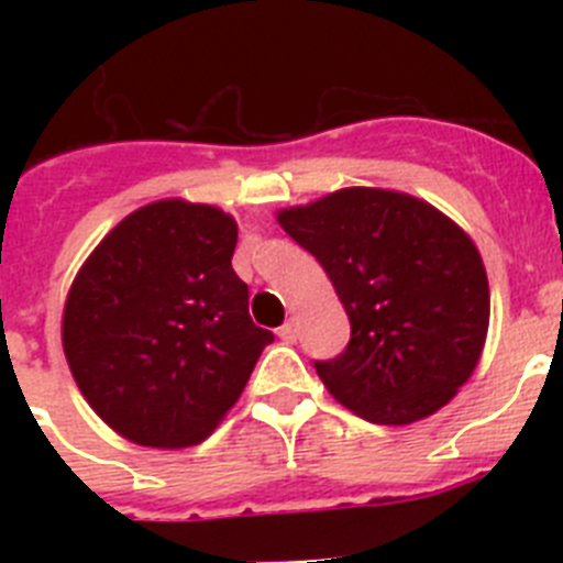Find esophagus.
<instances>
[{
	"instance_id": "obj_1",
	"label": "esophagus",
	"mask_w": 563,
	"mask_h": 563,
	"mask_svg": "<svg viewBox=\"0 0 563 563\" xmlns=\"http://www.w3.org/2000/svg\"><path fill=\"white\" fill-rule=\"evenodd\" d=\"M278 338H285V341H296L298 338V321L296 318H290V321H287V324H282L278 327Z\"/></svg>"
}]
</instances>
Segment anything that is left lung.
Segmentation results:
<instances>
[{
  "label": "left lung",
  "mask_w": 563,
  "mask_h": 563,
  "mask_svg": "<svg viewBox=\"0 0 563 563\" xmlns=\"http://www.w3.org/2000/svg\"><path fill=\"white\" fill-rule=\"evenodd\" d=\"M278 225L318 258L350 316L346 350L316 361L338 402L377 426H409L474 375L490 290L479 251L445 213L357 186L285 208Z\"/></svg>",
  "instance_id": "obj_1"
}]
</instances>
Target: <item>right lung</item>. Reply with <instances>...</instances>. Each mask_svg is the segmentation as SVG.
<instances>
[{
    "mask_svg": "<svg viewBox=\"0 0 563 563\" xmlns=\"http://www.w3.org/2000/svg\"><path fill=\"white\" fill-rule=\"evenodd\" d=\"M233 247L225 211L161 200L118 222L78 271L64 355L89 406L129 442L206 440L273 341L251 321Z\"/></svg>",
    "mask_w": 563,
    "mask_h": 563,
    "instance_id": "obj_1",
    "label": "right lung"
}]
</instances>
